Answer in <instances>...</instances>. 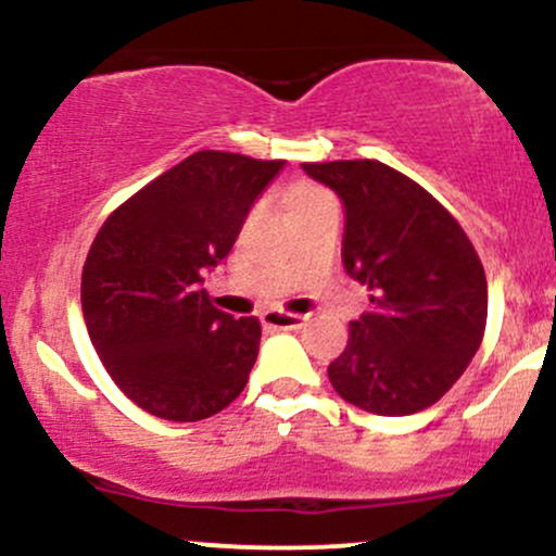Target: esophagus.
Segmentation results:
<instances>
[{
  "label": "esophagus",
  "instance_id": "obj_1",
  "mask_svg": "<svg viewBox=\"0 0 556 556\" xmlns=\"http://www.w3.org/2000/svg\"><path fill=\"white\" fill-rule=\"evenodd\" d=\"M261 324H264L266 329H279V331L300 329L305 324V316L282 314V311H266V314L261 316Z\"/></svg>",
  "mask_w": 556,
  "mask_h": 556
}]
</instances>
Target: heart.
Masks as SVG:
<instances>
[{
  "label": "heart",
  "instance_id": "1",
  "mask_svg": "<svg viewBox=\"0 0 556 556\" xmlns=\"http://www.w3.org/2000/svg\"><path fill=\"white\" fill-rule=\"evenodd\" d=\"M287 212L292 214H300V212H308V208L314 206H321V203H334V198H331L329 190L324 188H316V185H295V188L287 193Z\"/></svg>",
  "mask_w": 556,
  "mask_h": 556
}]
</instances>
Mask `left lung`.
<instances>
[{"mask_svg": "<svg viewBox=\"0 0 556 556\" xmlns=\"http://www.w3.org/2000/svg\"><path fill=\"white\" fill-rule=\"evenodd\" d=\"M344 208V271L371 290L329 381L376 416H413L460 379L486 329V274L437 198L374 159L303 164Z\"/></svg>", "mask_w": 556, "mask_h": 556, "instance_id": "1", "label": "left lung"}]
</instances>
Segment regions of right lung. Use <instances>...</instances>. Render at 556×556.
Masks as SVG:
<instances>
[{"instance_id":"right-lung-1","label":"right lung","mask_w":556,"mask_h":556,"mask_svg":"<svg viewBox=\"0 0 556 556\" xmlns=\"http://www.w3.org/2000/svg\"><path fill=\"white\" fill-rule=\"evenodd\" d=\"M285 162L198 151L138 190L96 235L80 305L96 353L151 416L225 410L258 358V318L214 308L203 277L227 258Z\"/></svg>"}]
</instances>
